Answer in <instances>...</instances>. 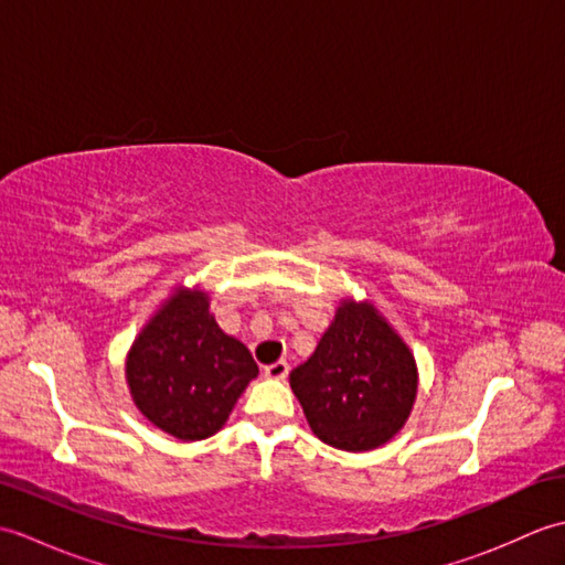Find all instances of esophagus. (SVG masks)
Masks as SVG:
<instances>
[{
    "mask_svg": "<svg viewBox=\"0 0 565 565\" xmlns=\"http://www.w3.org/2000/svg\"><path fill=\"white\" fill-rule=\"evenodd\" d=\"M286 374H289V364L284 362H274V364H269V366H264V376L267 379H276V381H281V379H286Z\"/></svg>",
    "mask_w": 565,
    "mask_h": 565,
    "instance_id": "esophagus-1",
    "label": "esophagus"
}]
</instances>
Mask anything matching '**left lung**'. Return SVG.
I'll return each mask as SVG.
<instances>
[{
    "instance_id": "1",
    "label": "left lung",
    "mask_w": 565,
    "mask_h": 565,
    "mask_svg": "<svg viewBox=\"0 0 565 565\" xmlns=\"http://www.w3.org/2000/svg\"><path fill=\"white\" fill-rule=\"evenodd\" d=\"M313 435L342 451H371L411 417L417 364L369 301H340L313 356L289 376Z\"/></svg>"
}]
</instances>
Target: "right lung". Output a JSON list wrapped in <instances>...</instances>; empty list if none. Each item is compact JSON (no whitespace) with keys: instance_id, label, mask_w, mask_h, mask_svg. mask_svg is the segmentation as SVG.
Listing matches in <instances>:
<instances>
[{"instance_id":"add662e5","label":"right lung","mask_w":565,"mask_h":565,"mask_svg":"<svg viewBox=\"0 0 565 565\" xmlns=\"http://www.w3.org/2000/svg\"><path fill=\"white\" fill-rule=\"evenodd\" d=\"M209 306V294L177 286L126 356L136 407L182 441L215 435L259 374L247 347L218 328Z\"/></svg>"}]
</instances>
